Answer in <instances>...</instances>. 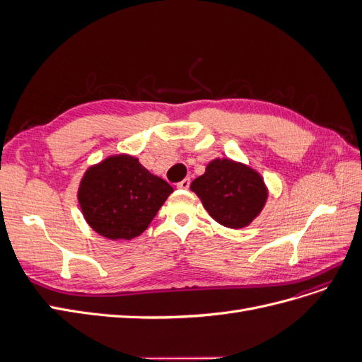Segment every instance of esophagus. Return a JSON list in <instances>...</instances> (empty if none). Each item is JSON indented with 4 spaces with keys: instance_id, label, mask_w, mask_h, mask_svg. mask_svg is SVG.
<instances>
[{
    "instance_id": "obj_1",
    "label": "esophagus",
    "mask_w": 362,
    "mask_h": 362,
    "mask_svg": "<svg viewBox=\"0 0 362 362\" xmlns=\"http://www.w3.org/2000/svg\"><path fill=\"white\" fill-rule=\"evenodd\" d=\"M178 189H181V190H187L189 187H190V180L189 178H185V180H182L181 182H178V185H177Z\"/></svg>"
}]
</instances>
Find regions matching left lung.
<instances>
[{
    "label": "left lung",
    "instance_id": "left-lung-1",
    "mask_svg": "<svg viewBox=\"0 0 362 362\" xmlns=\"http://www.w3.org/2000/svg\"><path fill=\"white\" fill-rule=\"evenodd\" d=\"M205 210L226 228H245L261 213L267 201V187L261 175L243 163L216 158L205 173L190 184Z\"/></svg>",
    "mask_w": 362,
    "mask_h": 362
}]
</instances>
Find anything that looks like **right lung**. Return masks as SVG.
I'll list each match as a JSON object with an SVG mask.
<instances>
[{
  "label": "right lung",
  "mask_w": 362,
  "mask_h": 362,
  "mask_svg": "<svg viewBox=\"0 0 362 362\" xmlns=\"http://www.w3.org/2000/svg\"><path fill=\"white\" fill-rule=\"evenodd\" d=\"M172 192L139 158L119 154L87 169L76 196L95 233L110 240H131L149 226Z\"/></svg>",
  "instance_id": "obj_1"
}]
</instances>
